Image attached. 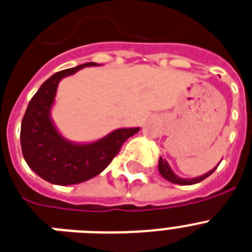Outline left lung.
<instances>
[{"instance_id": "left-lung-1", "label": "left lung", "mask_w": 252, "mask_h": 252, "mask_svg": "<svg viewBox=\"0 0 252 252\" xmlns=\"http://www.w3.org/2000/svg\"><path fill=\"white\" fill-rule=\"evenodd\" d=\"M217 167H218V165H217ZM217 167H216V168H213L212 171L208 172V173H205V175L200 176V177L181 178V177H178V176L176 175L175 172L172 171L171 167H169V164H168V162H167L165 159H163L162 157L159 158V162H158L159 173L162 175V177L165 178L167 181L172 182V184H177V185H193V184H197V182L205 180L206 177H209V176L212 175L213 172L216 171Z\"/></svg>"}]
</instances>
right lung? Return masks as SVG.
I'll use <instances>...</instances> for the list:
<instances>
[{
    "instance_id": "1",
    "label": "right lung",
    "mask_w": 252,
    "mask_h": 252,
    "mask_svg": "<svg viewBox=\"0 0 252 252\" xmlns=\"http://www.w3.org/2000/svg\"><path fill=\"white\" fill-rule=\"evenodd\" d=\"M95 62L56 72L42 84L28 104L21 121L20 143L25 162L36 175L53 185H75L95 177L117 156L122 144L140 127L117 128L93 143L64 139L51 118L59 83Z\"/></svg>"
}]
</instances>
